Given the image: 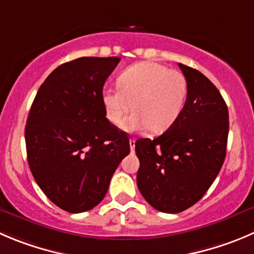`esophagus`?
Masks as SVG:
<instances>
[{
    "instance_id": "obj_1",
    "label": "esophagus",
    "mask_w": 254,
    "mask_h": 254,
    "mask_svg": "<svg viewBox=\"0 0 254 254\" xmlns=\"http://www.w3.org/2000/svg\"><path fill=\"white\" fill-rule=\"evenodd\" d=\"M134 144H136V138H129V146H131V151H134Z\"/></svg>"
}]
</instances>
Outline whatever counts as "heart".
I'll use <instances>...</instances> for the list:
<instances>
[{
  "mask_svg": "<svg viewBox=\"0 0 254 254\" xmlns=\"http://www.w3.org/2000/svg\"><path fill=\"white\" fill-rule=\"evenodd\" d=\"M118 84L105 87L101 97L106 116L113 125H120L135 106L136 112L121 126L127 132L167 131L187 101L188 84L183 73L156 62L132 64L120 74Z\"/></svg>",
  "mask_w": 254,
  "mask_h": 254,
  "instance_id": "heart-1",
  "label": "heart"
}]
</instances>
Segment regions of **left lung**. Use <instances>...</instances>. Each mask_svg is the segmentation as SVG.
Returning <instances> with one entry per match:
<instances>
[{
    "label": "left lung",
    "instance_id": "8db88e82",
    "mask_svg": "<svg viewBox=\"0 0 254 254\" xmlns=\"http://www.w3.org/2000/svg\"><path fill=\"white\" fill-rule=\"evenodd\" d=\"M188 96L175 125L154 139L136 142L137 186L153 208L178 213L208 190L226 158L228 108L217 87L197 69L178 64Z\"/></svg>",
    "mask_w": 254,
    "mask_h": 254
}]
</instances>
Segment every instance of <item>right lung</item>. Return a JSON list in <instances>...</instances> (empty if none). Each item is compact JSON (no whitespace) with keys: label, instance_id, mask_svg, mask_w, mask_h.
Listing matches in <instances>:
<instances>
[{"label":"right lung","instance_id":"1","mask_svg":"<svg viewBox=\"0 0 254 254\" xmlns=\"http://www.w3.org/2000/svg\"><path fill=\"white\" fill-rule=\"evenodd\" d=\"M120 57H81L45 79L31 106L25 138L33 178L69 213L97 206L129 153L127 133L106 118L102 89Z\"/></svg>","mask_w":254,"mask_h":254}]
</instances>
